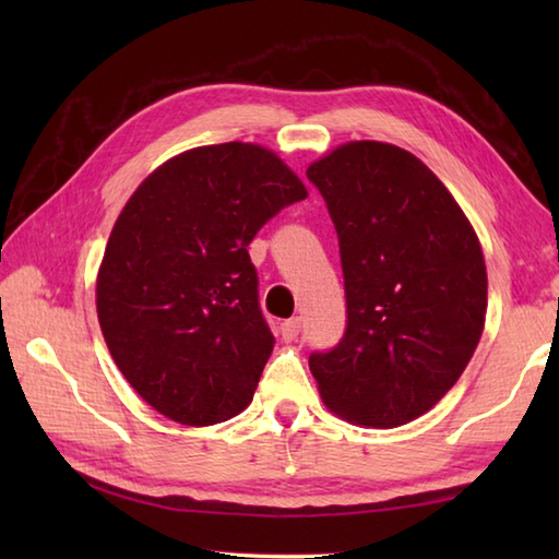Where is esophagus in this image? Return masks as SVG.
Returning <instances> with one entry per match:
<instances>
[{"instance_id":"34e87169","label":"esophagus","mask_w":559,"mask_h":559,"mask_svg":"<svg viewBox=\"0 0 559 559\" xmlns=\"http://www.w3.org/2000/svg\"><path fill=\"white\" fill-rule=\"evenodd\" d=\"M300 329H302V322H300L298 317L288 319V322H283V324H281V336H283V341H293L295 336L300 334Z\"/></svg>"}]
</instances>
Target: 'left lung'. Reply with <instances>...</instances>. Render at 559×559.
<instances>
[{
	"mask_svg": "<svg viewBox=\"0 0 559 559\" xmlns=\"http://www.w3.org/2000/svg\"><path fill=\"white\" fill-rule=\"evenodd\" d=\"M338 235L346 331L314 350L326 406L370 427L430 411L476 350L488 273L468 218L413 153L350 141L307 168Z\"/></svg>",
	"mask_w": 559,
	"mask_h": 559,
	"instance_id": "8db88e82",
	"label": "left lung"
}]
</instances>
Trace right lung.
<instances>
[{
	"label": "right lung",
	"instance_id": "add662e5",
	"mask_svg": "<svg viewBox=\"0 0 559 559\" xmlns=\"http://www.w3.org/2000/svg\"><path fill=\"white\" fill-rule=\"evenodd\" d=\"M305 197L276 153L230 141L175 156L127 201L98 271V322L165 418L204 427L249 406L276 338L247 247Z\"/></svg>",
	"mask_w": 559,
	"mask_h": 559
}]
</instances>
